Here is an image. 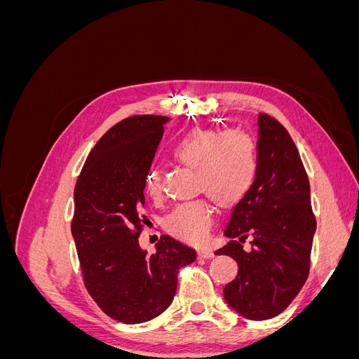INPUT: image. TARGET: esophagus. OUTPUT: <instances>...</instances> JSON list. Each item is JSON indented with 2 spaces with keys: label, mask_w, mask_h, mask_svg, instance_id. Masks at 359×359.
Instances as JSON below:
<instances>
[{
  "label": "esophagus",
  "mask_w": 359,
  "mask_h": 359,
  "mask_svg": "<svg viewBox=\"0 0 359 359\" xmlns=\"http://www.w3.org/2000/svg\"><path fill=\"white\" fill-rule=\"evenodd\" d=\"M198 255H199L201 257L208 259V257H212V256H214V252H212L211 248H208V247H203V248H199V250H198Z\"/></svg>",
  "instance_id": "34e87169"
}]
</instances>
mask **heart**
I'll use <instances>...</instances> for the list:
<instances>
[{
	"mask_svg": "<svg viewBox=\"0 0 359 359\" xmlns=\"http://www.w3.org/2000/svg\"><path fill=\"white\" fill-rule=\"evenodd\" d=\"M172 156L196 169L194 186L219 205H232L244 198L257 175V147L253 136L240 128L222 132L194 128L172 147ZM144 190L149 198L161 193L160 173L151 166L144 175ZM214 220V210L202 198L181 202L165 219V229L181 241H205Z\"/></svg>",
	"mask_w": 359,
	"mask_h": 359,
	"instance_id": "1",
	"label": "heart"
}]
</instances>
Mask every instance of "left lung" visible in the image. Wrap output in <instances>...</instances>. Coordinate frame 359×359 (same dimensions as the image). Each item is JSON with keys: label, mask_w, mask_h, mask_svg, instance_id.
<instances>
[{"label": "left lung", "mask_w": 359, "mask_h": 359, "mask_svg": "<svg viewBox=\"0 0 359 359\" xmlns=\"http://www.w3.org/2000/svg\"><path fill=\"white\" fill-rule=\"evenodd\" d=\"M257 126V175L232 208L224 229L231 241L215 255L238 264V276L223 290L227 304L250 320H266L306 283L316 217L307 172L287 130L268 114H259ZM247 237L250 250L242 248Z\"/></svg>", "instance_id": "left-lung-1"}]
</instances>
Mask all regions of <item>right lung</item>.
<instances>
[{"mask_svg": "<svg viewBox=\"0 0 359 359\" xmlns=\"http://www.w3.org/2000/svg\"><path fill=\"white\" fill-rule=\"evenodd\" d=\"M168 116L133 115L100 137L74 186L72 235L83 285L107 316L123 323L157 318L175 297L180 268L193 248L163 235L156 253L139 247L147 217L144 175Z\"/></svg>", "mask_w": 359, "mask_h": 359, "instance_id": "obj_1", "label": "right lung"}]
</instances>
